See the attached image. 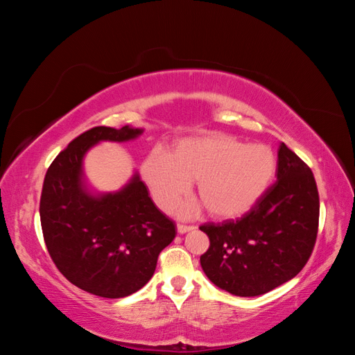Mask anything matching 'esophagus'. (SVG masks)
I'll use <instances>...</instances> for the list:
<instances>
[{
  "mask_svg": "<svg viewBox=\"0 0 355 355\" xmlns=\"http://www.w3.org/2000/svg\"><path fill=\"white\" fill-rule=\"evenodd\" d=\"M196 227H192V225H184V223H178V232L179 234H185L188 231H192Z\"/></svg>",
  "mask_w": 355,
  "mask_h": 355,
  "instance_id": "obj_1",
  "label": "esophagus"
}]
</instances>
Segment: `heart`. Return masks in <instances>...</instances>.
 Listing matches in <instances>:
<instances>
[{"instance_id": "1", "label": "heart", "mask_w": 355, "mask_h": 355, "mask_svg": "<svg viewBox=\"0 0 355 355\" xmlns=\"http://www.w3.org/2000/svg\"><path fill=\"white\" fill-rule=\"evenodd\" d=\"M275 155L261 144L243 145L230 136L184 139L173 151H149L141 164V176L157 206L171 211L197 180V196L216 218H234L259 200L274 176ZM185 206L180 213L192 214Z\"/></svg>"}]
</instances>
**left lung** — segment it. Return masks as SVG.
I'll list each match as a JSON object with an SVG mask.
<instances>
[{"instance_id":"obj_1","label":"left lung","mask_w":355,"mask_h":355,"mask_svg":"<svg viewBox=\"0 0 355 355\" xmlns=\"http://www.w3.org/2000/svg\"><path fill=\"white\" fill-rule=\"evenodd\" d=\"M320 216L313 171L284 144L277 180L239 219L200 227L210 247L200 262L209 280L235 296H259L292 280L314 250Z\"/></svg>"}]
</instances>
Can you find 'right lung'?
<instances>
[{"mask_svg":"<svg viewBox=\"0 0 355 355\" xmlns=\"http://www.w3.org/2000/svg\"><path fill=\"white\" fill-rule=\"evenodd\" d=\"M141 133L128 125L90 128L53 159L42 185L40 218L51 261L73 286L101 297H124L142 288L176 235L175 222L157 209L139 175L102 196L84 185L83 158L93 145Z\"/></svg>","mask_w":355,"mask_h":355,"instance_id":"add662e5","label":"right lung"}]
</instances>
